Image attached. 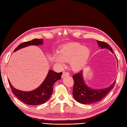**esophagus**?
<instances>
[{
	"label": "esophagus",
	"instance_id": "obj_1",
	"mask_svg": "<svg viewBox=\"0 0 127 127\" xmlns=\"http://www.w3.org/2000/svg\"><path fill=\"white\" fill-rule=\"evenodd\" d=\"M69 75V73L67 72H64L63 73V75H62V78H64L65 77V76H68Z\"/></svg>",
	"mask_w": 127,
	"mask_h": 127
}]
</instances>
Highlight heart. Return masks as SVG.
<instances>
[{
    "label": "heart",
    "instance_id": "b5f03b06",
    "mask_svg": "<svg viewBox=\"0 0 127 127\" xmlns=\"http://www.w3.org/2000/svg\"><path fill=\"white\" fill-rule=\"evenodd\" d=\"M90 54V50L83 45L71 43L62 47L58 52V56H54L53 60L61 67L64 66V61H69L70 68L78 72L85 66Z\"/></svg>",
    "mask_w": 127,
    "mask_h": 127
}]
</instances>
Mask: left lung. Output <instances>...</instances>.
I'll list each match as a JSON object with an SVG mask.
<instances>
[{
    "mask_svg": "<svg viewBox=\"0 0 127 127\" xmlns=\"http://www.w3.org/2000/svg\"><path fill=\"white\" fill-rule=\"evenodd\" d=\"M98 46L101 48L109 49L114 53L111 47L106 42L97 40ZM74 85L73 95L78 102L88 104L99 102L114 87L116 81L108 87L102 89H92L87 86L84 82L83 77V71H81L73 75Z\"/></svg>",
    "mask_w": 127,
    "mask_h": 127,
    "instance_id": "1",
    "label": "left lung"
}]
</instances>
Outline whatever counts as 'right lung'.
Here are the masks:
<instances>
[{
	"label": "right lung",
	"instance_id": "obj_1",
	"mask_svg": "<svg viewBox=\"0 0 127 127\" xmlns=\"http://www.w3.org/2000/svg\"><path fill=\"white\" fill-rule=\"evenodd\" d=\"M43 39H33V40L24 42L18 46L14 50H17L23 48L25 47L35 45L38 46L43 44ZM63 73H57L52 70H49L45 80L38 88L31 91H22L13 87L11 85L9 80L10 86L13 94L16 95L19 100L25 104L30 105H37L46 103L49 99L53 91V85L56 81L61 79Z\"/></svg>",
	"mask_w": 127,
	"mask_h": 127
}]
</instances>
